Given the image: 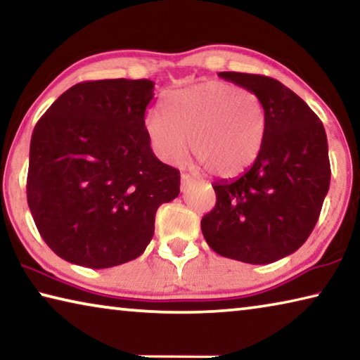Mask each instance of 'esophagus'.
<instances>
[{
	"label": "esophagus",
	"mask_w": 360,
	"mask_h": 360,
	"mask_svg": "<svg viewBox=\"0 0 360 360\" xmlns=\"http://www.w3.org/2000/svg\"><path fill=\"white\" fill-rule=\"evenodd\" d=\"M195 179L191 174H181V191H186V188L192 184Z\"/></svg>",
	"instance_id": "obj_1"
}]
</instances>
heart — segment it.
Returning a JSON list of instances; mask_svg holds the SVG:
<instances>
[{
	"mask_svg": "<svg viewBox=\"0 0 360 360\" xmlns=\"http://www.w3.org/2000/svg\"><path fill=\"white\" fill-rule=\"evenodd\" d=\"M144 130L155 154L179 163L188 150L212 176L235 178L252 165L264 146L266 115L248 89L206 81L169 92L163 114L149 111Z\"/></svg>",
	"mask_w": 360,
	"mask_h": 360,
	"instance_id": "b5f03b06",
	"label": "heart"
}]
</instances>
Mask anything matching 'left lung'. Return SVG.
<instances>
[{
    "label": "left lung",
    "mask_w": 360,
    "mask_h": 360,
    "mask_svg": "<svg viewBox=\"0 0 360 360\" xmlns=\"http://www.w3.org/2000/svg\"><path fill=\"white\" fill-rule=\"evenodd\" d=\"M219 76L259 96L266 130L252 167L212 184L217 202L202 219V231L219 255L271 264L295 252L318 222L330 186L326 130L307 103L276 79L230 71Z\"/></svg>",
    "instance_id": "1"
}]
</instances>
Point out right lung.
I'll return each instance as SVG.
<instances>
[{
  "mask_svg": "<svg viewBox=\"0 0 360 360\" xmlns=\"http://www.w3.org/2000/svg\"><path fill=\"white\" fill-rule=\"evenodd\" d=\"M149 79L72 85L36 124L27 198L42 240L89 268L136 259L155 212L179 195V172L155 157L144 130Z\"/></svg>",
  "mask_w": 360,
  "mask_h": 360,
  "instance_id": "add662e5",
  "label": "right lung"
}]
</instances>
